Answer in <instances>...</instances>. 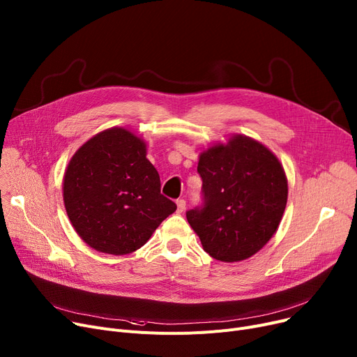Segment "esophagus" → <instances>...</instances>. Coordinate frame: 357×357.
<instances>
[{
    "instance_id": "34e87169",
    "label": "esophagus",
    "mask_w": 357,
    "mask_h": 357,
    "mask_svg": "<svg viewBox=\"0 0 357 357\" xmlns=\"http://www.w3.org/2000/svg\"><path fill=\"white\" fill-rule=\"evenodd\" d=\"M176 211L181 214V213H183L185 211V207H186V201L185 199H178L176 201Z\"/></svg>"
}]
</instances>
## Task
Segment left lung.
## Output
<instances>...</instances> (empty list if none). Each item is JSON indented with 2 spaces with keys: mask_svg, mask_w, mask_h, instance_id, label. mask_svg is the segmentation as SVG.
<instances>
[{
  "mask_svg": "<svg viewBox=\"0 0 357 357\" xmlns=\"http://www.w3.org/2000/svg\"><path fill=\"white\" fill-rule=\"evenodd\" d=\"M204 204L186 211L204 250L221 261L257 253L282 220L288 181L271 150L243 135L217 143L199 155Z\"/></svg>",
  "mask_w": 357,
  "mask_h": 357,
  "instance_id": "left-lung-1",
  "label": "left lung"
}]
</instances>
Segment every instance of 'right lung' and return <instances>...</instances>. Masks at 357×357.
I'll return each instance as SVG.
<instances>
[{"instance_id":"obj_1","label":"right lung","mask_w":357,"mask_h":357,"mask_svg":"<svg viewBox=\"0 0 357 357\" xmlns=\"http://www.w3.org/2000/svg\"><path fill=\"white\" fill-rule=\"evenodd\" d=\"M68 217L88 246L108 255L140 249L175 213L146 143L123 127L107 128L75 153L63 176Z\"/></svg>"}]
</instances>
